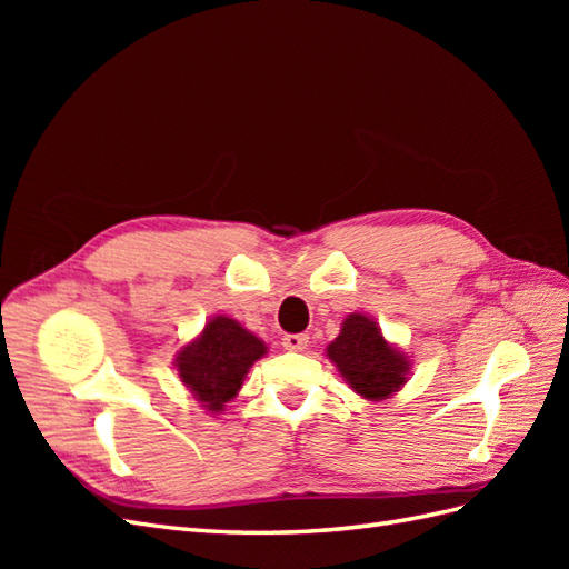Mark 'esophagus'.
<instances>
[{
	"label": "esophagus",
	"mask_w": 569,
	"mask_h": 569,
	"mask_svg": "<svg viewBox=\"0 0 569 569\" xmlns=\"http://www.w3.org/2000/svg\"><path fill=\"white\" fill-rule=\"evenodd\" d=\"M282 347L287 351H303L308 347V337L306 335H284Z\"/></svg>",
	"instance_id": "obj_1"
}]
</instances>
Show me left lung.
<instances>
[{
    "label": "left lung",
    "instance_id": "left-lung-1",
    "mask_svg": "<svg viewBox=\"0 0 569 569\" xmlns=\"http://www.w3.org/2000/svg\"><path fill=\"white\" fill-rule=\"evenodd\" d=\"M327 356L349 387L363 399H389L406 385V356L391 347L380 327L368 316L351 313L343 320L339 337L327 347Z\"/></svg>",
    "mask_w": 569,
    "mask_h": 569
}]
</instances>
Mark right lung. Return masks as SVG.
<instances>
[{
	"label": "right lung",
	"mask_w": 569,
	"mask_h": 569,
	"mask_svg": "<svg viewBox=\"0 0 569 569\" xmlns=\"http://www.w3.org/2000/svg\"><path fill=\"white\" fill-rule=\"evenodd\" d=\"M266 353V343L226 316L206 322L199 339L182 347L176 358L180 380L194 399L220 412L242 389L249 368Z\"/></svg>",
	"instance_id": "obj_1"
}]
</instances>
